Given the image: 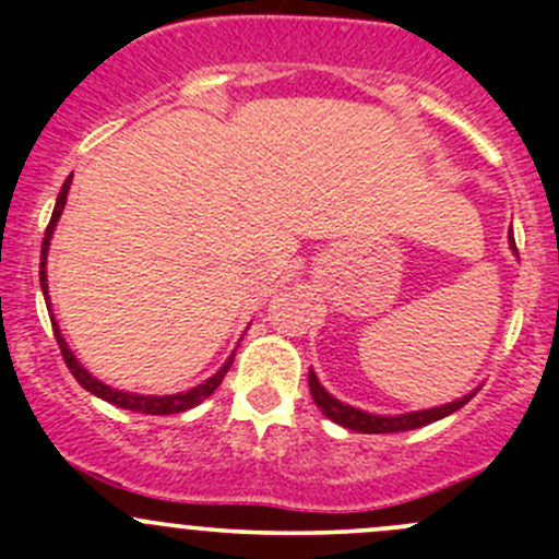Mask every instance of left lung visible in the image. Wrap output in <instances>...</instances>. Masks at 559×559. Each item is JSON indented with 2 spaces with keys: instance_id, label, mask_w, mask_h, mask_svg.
Listing matches in <instances>:
<instances>
[{
  "instance_id": "obj_1",
  "label": "left lung",
  "mask_w": 559,
  "mask_h": 559,
  "mask_svg": "<svg viewBox=\"0 0 559 559\" xmlns=\"http://www.w3.org/2000/svg\"><path fill=\"white\" fill-rule=\"evenodd\" d=\"M308 386H311L313 403L319 405L321 414H324L326 419H332L335 425H341V427H348V430H354V432H368V436H381V432H405V430H416V427L432 425V421H438V419H443V416L460 411L462 405H465L467 400L476 394V392H471V394H465V397L454 400V403L438 405V408H427V411H414V414L379 416V414H368V411H359V408H354V405H346V403H341V400L332 397V394L319 384V379H316L313 370L308 373Z\"/></svg>"
}]
</instances>
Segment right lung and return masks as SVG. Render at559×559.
Here are the masks:
<instances>
[{
  "instance_id": "add662e5",
  "label": "right lung",
  "mask_w": 559,
  "mask_h": 559,
  "mask_svg": "<svg viewBox=\"0 0 559 559\" xmlns=\"http://www.w3.org/2000/svg\"><path fill=\"white\" fill-rule=\"evenodd\" d=\"M70 183H72V175L64 180V186H61L59 197H56V207H53V216H50V224L48 229H45V238H43V251H39V286H43V295H45V302H48V278H45V262H48V246H50V238H53V227L56 222H59L61 211H64L67 205V194H70ZM50 306V302H48ZM53 335H56V343H59L61 348V357H64L67 368H70V373L75 376V381L81 384L86 392L97 394V397L107 400V403L118 405V408H127V411H140V414H154V416H167V414H180V411H189L194 408V405H200L202 400L211 397L213 392H216L218 384L224 381V376H227L229 365H233L235 354L233 357L224 362V368L218 370L216 376H211V379L205 381V384L189 389V392H178V394H165V397H156V394H129V392H121V389H112L103 384V381L94 379L92 373H88L86 368H83L81 362L75 359V354L70 352V346H67V341L61 337L59 332V324L53 321Z\"/></svg>"
}]
</instances>
